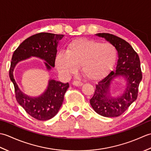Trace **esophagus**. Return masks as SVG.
Here are the masks:
<instances>
[{
    "instance_id": "esophagus-1",
    "label": "esophagus",
    "mask_w": 151,
    "mask_h": 151,
    "mask_svg": "<svg viewBox=\"0 0 151 151\" xmlns=\"http://www.w3.org/2000/svg\"><path fill=\"white\" fill-rule=\"evenodd\" d=\"M82 84H83V83H82V82L78 81H74V82H73V85L75 86H77V87H79V86H82Z\"/></svg>"
}]
</instances>
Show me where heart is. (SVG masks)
I'll use <instances>...</instances> for the list:
<instances>
[{
	"label": "heart",
	"mask_w": 151,
	"mask_h": 151,
	"mask_svg": "<svg viewBox=\"0 0 151 151\" xmlns=\"http://www.w3.org/2000/svg\"><path fill=\"white\" fill-rule=\"evenodd\" d=\"M116 56V50L111 44L80 38L68 44L65 53L57 54L56 66L67 77L81 67V72L86 78L96 81L112 68Z\"/></svg>",
	"instance_id": "heart-1"
}]
</instances>
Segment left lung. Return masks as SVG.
I'll use <instances>...</instances> for the list:
<instances>
[{
    "instance_id": "left-lung-1",
    "label": "left lung",
    "mask_w": 151,
    "mask_h": 151,
    "mask_svg": "<svg viewBox=\"0 0 151 151\" xmlns=\"http://www.w3.org/2000/svg\"><path fill=\"white\" fill-rule=\"evenodd\" d=\"M115 47L117 50L118 60L115 71H111L96 85L93 97L89 100L93 110L104 117H115L123 114L130 105L136 100L139 83L142 79L138 54L126 41L113 34L99 33ZM122 76L127 81L124 92L117 98H111L109 86L112 81Z\"/></svg>"
}]
</instances>
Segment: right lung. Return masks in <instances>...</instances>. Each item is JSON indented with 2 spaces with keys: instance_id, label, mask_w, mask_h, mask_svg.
Segmentation results:
<instances>
[{
  "instance_id": "1",
  "label": "right lung",
  "mask_w": 151,
  "mask_h": 151,
  "mask_svg": "<svg viewBox=\"0 0 151 151\" xmlns=\"http://www.w3.org/2000/svg\"><path fill=\"white\" fill-rule=\"evenodd\" d=\"M63 36L62 34L47 32L36 34L22 42L13 54L9 75L14 86L16 100L28 114L37 120H49L57 114L62 105L64 95L69 87V83L64 84L53 79L49 80L47 88L43 94L37 97H30L19 88L14 79V70L19 62L31 56L45 61L44 63L47 70H50L55 65L58 41Z\"/></svg>"
}]
</instances>
